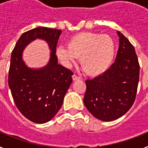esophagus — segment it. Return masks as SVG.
I'll return each instance as SVG.
<instances>
[{
    "mask_svg": "<svg viewBox=\"0 0 148 148\" xmlns=\"http://www.w3.org/2000/svg\"><path fill=\"white\" fill-rule=\"evenodd\" d=\"M79 79H81L80 77L77 76V75H75V74L73 75V81H77V80H79Z\"/></svg>",
    "mask_w": 148,
    "mask_h": 148,
    "instance_id": "34e87169",
    "label": "esophagus"
}]
</instances>
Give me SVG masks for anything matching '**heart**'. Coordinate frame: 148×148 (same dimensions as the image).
I'll return each instance as SVG.
<instances>
[{
	"instance_id": "heart-1",
	"label": "heart",
	"mask_w": 148,
	"mask_h": 148,
	"mask_svg": "<svg viewBox=\"0 0 148 148\" xmlns=\"http://www.w3.org/2000/svg\"><path fill=\"white\" fill-rule=\"evenodd\" d=\"M56 56L66 66H70L77 57L84 71L90 75L104 73L111 66L116 56V44L113 38L91 32H79L67 41V47L60 46Z\"/></svg>"
}]
</instances>
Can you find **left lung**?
Here are the masks:
<instances>
[{
    "label": "left lung",
    "instance_id": "8db88e82",
    "mask_svg": "<svg viewBox=\"0 0 148 148\" xmlns=\"http://www.w3.org/2000/svg\"><path fill=\"white\" fill-rule=\"evenodd\" d=\"M115 62L104 73L86 81L84 104L98 119L110 121L120 118L134 103L139 80V64L135 49L120 32Z\"/></svg>",
    "mask_w": 148,
    "mask_h": 148
}]
</instances>
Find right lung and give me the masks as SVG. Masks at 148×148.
Returning <instances> with one entry per match:
<instances>
[{"instance_id":"1","label":"right lung","mask_w":148,"mask_h":148,"mask_svg":"<svg viewBox=\"0 0 148 148\" xmlns=\"http://www.w3.org/2000/svg\"><path fill=\"white\" fill-rule=\"evenodd\" d=\"M61 31L39 27L24 32L13 49L8 83L18 109L27 119L38 124L50 121L61 108L73 82L71 70L58 64L56 47ZM36 39L48 43L51 49L48 64L38 69L28 68L23 50Z\"/></svg>"}]
</instances>
